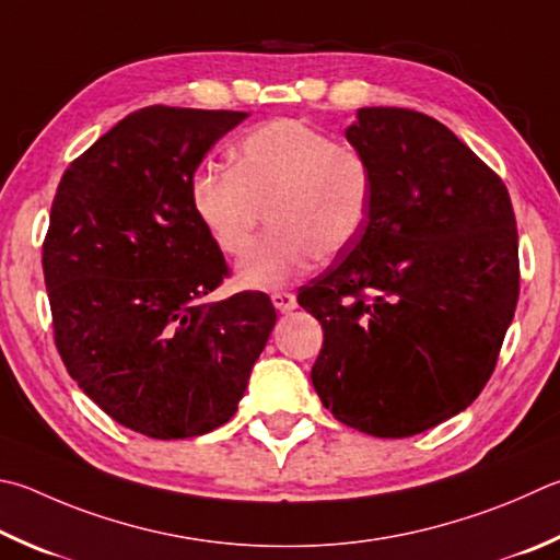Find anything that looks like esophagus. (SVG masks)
<instances>
[{"label":"esophagus","mask_w":560,"mask_h":560,"mask_svg":"<svg viewBox=\"0 0 560 560\" xmlns=\"http://www.w3.org/2000/svg\"><path fill=\"white\" fill-rule=\"evenodd\" d=\"M271 303L277 306L279 313H291L293 308H296V296L289 291H277V293H271Z\"/></svg>","instance_id":"34e87169"}]
</instances>
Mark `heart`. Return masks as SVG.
I'll return each mask as SVG.
<instances>
[{
  "label": "heart",
  "mask_w": 560,
  "mask_h": 560,
  "mask_svg": "<svg viewBox=\"0 0 560 560\" xmlns=\"http://www.w3.org/2000/svg\"><path fill=\"white\" fill-rule=\"evenodd\" d=\"M232 156L235 168L192 171L188 198L212 245L228 257L249 252L269 210L273 232L237 267L242 287H287L315 259L338 257L360 237L372 202V168L360 151L283 117L252 129Z\"/></svg>",
  "instance_id": "1"
}]
</instances>
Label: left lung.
Instances as JSON below:
<instances>
[{"label":"left lung","instance_id":"1","mask_svg":"<svg viewBox=\"0 0 560 560\" xmlns=\"http://www.w3.org/2000/svg\"><path fill=\"white\" fill-rule=\"evenodd\" d=\"M372 168L364 230L299 291L323 325L311 382L350 429L406 439L467 409L520 299L502 178L439 119L362 107L345 129Z\"/></svg>","mask_w":560,"mask_h":560}]
</instances>
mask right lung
<instances>
[{
    "instance_id": "right-lung-1",
    "label": "right lung",
    "mask_w": 560,
    "mask_h": 560,
    "mask_svg": "<svg viewBox=\"0 0 560 560\" xmlns=\"http://www.w3.org/2000/svg\"><path fill=\"white\" fill-rule=\"evenodd\" d=\"M245 117L131 112L68 166L50 206L44 279L60 360L100 409L149 439L228 423L277 323L261 291L202 301L230 271L188 183Z\"/></svg>"
}]
</instances>
